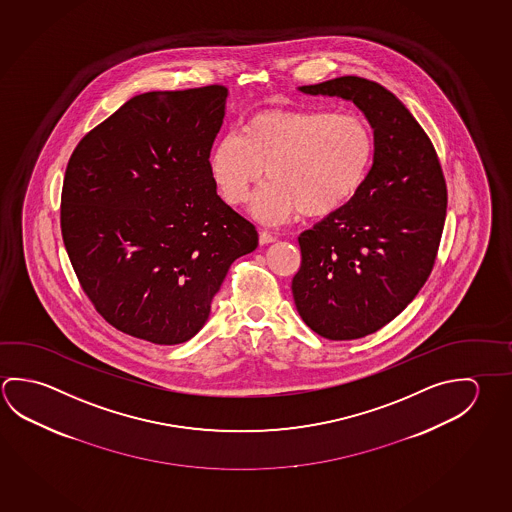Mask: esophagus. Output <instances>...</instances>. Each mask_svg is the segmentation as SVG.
<instances>
[{
  "label": "esophagus",
  "mask_w": 512,
  "mask_h": 512,
  "mask_svg": "<svg viewBox=\"0 0 512 512\" xmlns=\"http://www.w3.org/2000/svg\"><path fill=\"white\" fill-rule=\"evenodd\" d=\"M275 235L269 234V232H266V230H260L259 234V241L260 244H269V243H275Z\"/></svg>",
  "instance_id": "esophagus-1"
}]
</instances>
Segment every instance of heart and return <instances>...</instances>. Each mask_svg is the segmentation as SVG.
Listing matches in <instances>:
<instances>
[{"label":"heart","mask_w":512,"mask_h":512,"mask_svg":"<svg viewBox=\"0 0 512 512\" xmlns=\"http://www.w3.org/2000/svg\"><path fill=\"white\" fill-rule=\"evenodd\" d=\"M374 133L356 113L269 109L248 118L239 135L217 140L208 171L226 203L243 205L268 174L253 203L264 223L298 212L327 217L349 205L374 162Z\"/></svg>","instance_id":"heart-1"}]
</instances>
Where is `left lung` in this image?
Here are the masks:
<instances>
[{
    "label": "left lung",
    "instance_id": "8db88e82",
    "mask_svg": "<svg viewBox=\"0 0 512 512\" xmlns=\"http://www.w3.org/2000/svg\"><path fill=\"white\" fill-rule=\"evenodd\" d=\"M350 100L374 131V162L349 205L298 237L296 309L316 334L356 340L392 322L430 277L448 192L428 135L394 93L361 77L300 86Z\"/></svg>",
    "mask_w": 512,
    "mask_h": 512
}]
</instances>
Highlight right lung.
Instances as JSON below:
<instances>
[{
    "instance_id": "1",
    "label": "right lung",
    "mask_w": 512,
    "mask_h": 512,
    "mask_svg": "<svg viewBox=\"0 0 512 512\" xmlns=\"http://www.w3.org/2000/svg\"><path fill=\"white\" fill-rule=\"evenodd\" d=\"M228 90L149 91L75 147L61 230L84 293L118 331L156 345L196 336L255 226L217 196L208 158Z\"/></svg>"
}]
</instances>
